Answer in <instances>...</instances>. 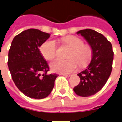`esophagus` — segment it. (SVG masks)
I'll return each mask as SVG.
<instances>
[{"label": "esophagus", "mask_w": 122, "mask_h": 122, "mask_svg": "<svg viewBox=\"0 0 122 122\" xmlns=\"http://www.w3.org/2000/svg\"><path fill=\"white\" fill-rule=\"evenodd\" d=\"M63 76H65V77H70L71 75V74H62Z\"/></svg>", "instance_id": "34e87169"}]
</instances>
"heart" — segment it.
Listing matches in <instances>:
<instances>
[{"label":"heart","mask_w":122,"mask_h":122,"mask_svg":"<svg viewBox=\"0 0 122 122\" xmlns=\"http://www.w3.org/2000/svg\"><path fill=\"white\" fill-rule=\"evenodd\" d=\"M65 44L71 48L68 56V60L56 59L50 64L51 70L56 72L68 74L76 71L78 65L86 66L92 59L93 50L88 44H83L80 38L68 36L63 38ZM40 51L43 57L47 60H52L56 57L57 47L55 41L48 40L40 46Z\"/></svg>","instance_id":"b5f03b06"}]
</instances>
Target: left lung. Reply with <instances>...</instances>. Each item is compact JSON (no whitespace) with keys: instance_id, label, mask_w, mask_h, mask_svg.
Masks as SVG:
<instances>
[{"instance_id":"obj_1","label":"left lung","mask_w":122,"mask_h":122,"mask_svg":"<svg viewBox=\"0 0 122 122\" xmlns=\"http://www.w3.org/2000/svg\"><path fill=\"white\" fill-rule=\"evenodd\" d=\"M87 41L93 50L90 65L78 74L79 84L74 87L75 93L89 97L99 92L107 82L112 69L114 52L111 43L101 33L90 29L77 32Z\"/></svg>"}]
</instances>
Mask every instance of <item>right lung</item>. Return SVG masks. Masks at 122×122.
<instances>
[{"label": "right lung", "mask_w": 122, "mask_h": 122, "mask_svg": "<svg viewBox=\"0 0 122 122\" xmlns=\"http://www.w3.org/2000/svg\"><path fill=\"white\" fill-rule=\"evenodd\" d=\"M50 36L49 33L29 29L14 38L9 50L8 66L12 80L17 88L30 98L48 97L58 76L48 74L49 66L39 50Z\"/></svg>", "instance_id": "add662e5"}]
</instances>
